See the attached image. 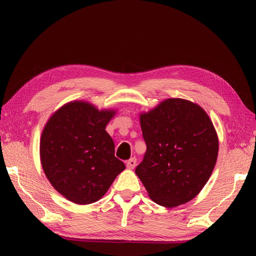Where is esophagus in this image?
<instances>
[{
    "mask_svg": "<svg viewBox=\"0 0 256 256\" xmlns=\"http://www.w3.org/2000/svg\"><path fill=\"white\" fill-rule=\"evenodd\" d=\"M135 166H136V158H135V157H133V158H130L126 162V167L128 168V170H133Z\"/></svg>",
    "mask_w": 256,
    "mask_h": 256,
    "instance_id": "34e87169",
    "label": "esophagus"
}]
</instances>
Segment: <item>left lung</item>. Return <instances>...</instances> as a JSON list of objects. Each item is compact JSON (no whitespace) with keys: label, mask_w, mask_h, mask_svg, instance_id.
<instances>
[{"label":"left lung","mask_w":256,"mask_h":256,"mask_svg":"<svg viewBox=\"0 0 256 256\" xmlns=\"http://www.w3.org/2000/svg\"><path fill=\"white\" fill-rule=\"evenodd\" d=\"M140 120L146 152L135 174L156 204L188 202L208 182L218 157L208 114L190 101L168 99Z\"/></svg>","instance_id":"8db88e82"}]
</instances>
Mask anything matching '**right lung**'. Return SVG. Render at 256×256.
<instances>
[{"instance_id":"add662e5","label":"right lung","mask_w":256,"mask_h":256,"mask_svg":"<svg viewBox=\"0 0 256 256\" xmlns=\"http://www.w3.org/2000/svg\"><path fill=\"white\" fill-rule=\"evenodd\" d=\"M113 114L86 102H70L54 114L42 131V170L52 187L74 204L96 202L125 170L114 156L113 140L106 131Z\"/></svg>"}]
</instances>
